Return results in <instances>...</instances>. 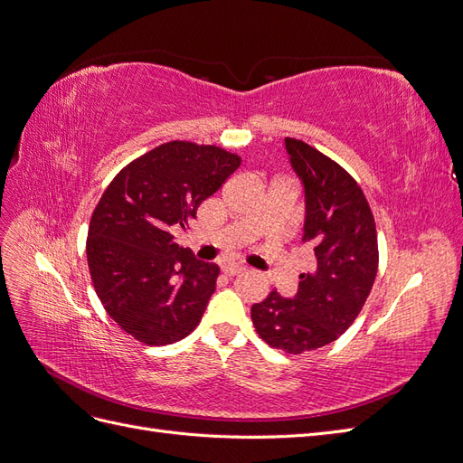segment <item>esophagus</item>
Instances as JSON below:
<instances>
[{
    "mask_svg": "<svg viewBox=\"0 0 463 463\" xmlns=\"http://www.w3.org/2000/svg\"><path fill=\"white\" fill-rule=\"evenodd\" d=\"M245 270H247L245 266L237 264V262H228V264L222 266V272L226 274V276H237V274H241V272H245Z\"/></svg>",
    "mask_w": 463,
    "mask_h": 463,
    "instance_id": "esophagus-1",
    "label": "esophagus"
}]
</instances>
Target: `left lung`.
<instances>
[{
  "label": "left lung",
  "instance_id": "obj_1",
  "mask_svg": "<svg viewBox=\"0 0 463 463\" xmlns=\"http://www.w3.org/2000/svg\"><path fill=\"white\" fill-rule=\"evenodd\" d=\"M291 170L303 187V243L317 266L299 276L293 298L274 289L250 307L260 338L286 354L322 347L344 334L365 305L378 266L369 203L342 165L296 138H284Z\"/></svg>",
  "mask_w": 463,
  "mask_h": 463
}]
</instances>
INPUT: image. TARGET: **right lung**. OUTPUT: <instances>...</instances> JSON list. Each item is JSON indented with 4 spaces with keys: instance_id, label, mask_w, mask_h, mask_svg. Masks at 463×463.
Instances as JSON below:
<instances>
[{
    "instance_id": "add662e5",
    "label": "right lung",
    "mask_w": 463,
    "mask_h": 463,
    "mask_svg": "<svg viewBox=\"0 0 463 463\" xmlns=\"http://www.w3.org/2000/svg\"><path fill=\"white\" fill-rule=\"evenodd\" d=\"M241 160L218 146L174 141L114 177L90 218L87 259L104 309L133 338L174 344L191 334L216 289L218 264L174 241Z\"/></svg>"
}]
</instances>
